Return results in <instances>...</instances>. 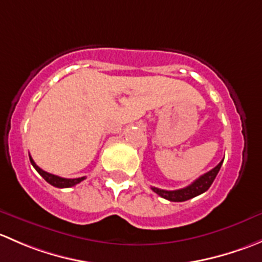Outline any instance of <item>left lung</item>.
<instances>
[{
	"mask_svg": "<svg viewBox=\"0 0 262 262\" xmlns=\"http://www.w3.org/2000/svg\"><path fill=\"white\" fill-rule=\"evenodd\" d=\"M222 163H223V160H222L213 170L208 171L207 173L202 175L199 179H196L192 184L184 187V189L172 190V191H170V190H162L157 189V187H152V190L156 194L160 195L161 198L170 200V202H185V200L192 199V198L203 194V192H205L209 189L210 185L213 184L214 179H215V176L218 175L219 170H221Z\"/></svg>",
	"mask_w": 262,
	"mask_h": 262,
	"instance_id": "obj_1",
	"label": "left lung"
}]
</instances>
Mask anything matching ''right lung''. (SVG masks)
Listing matches in <instances>:
<instances>
[{"label":"right lung","instance_id":"obj_1","mask_svg":"<svg viewBox=\"0 0 262 262\" xmlns=\"http://www.w3.org/2000/svg\"><path fill=\"white\" fill-rule=\"evenodd\" d=\"M30 162H31V165L34 166V168H35V170L40 173L41 178L55 187H60V189H64V187H72V186H75V185L80 184L81 181L84 180V176L83 178H78V179H64V178H59V176L53 175V173L47 172V171L41 170V168L39 167L35 162H34V160L31 158V156H30Z\"/></svg>","mask_w":262,"mask_h":262}]
</instances>
